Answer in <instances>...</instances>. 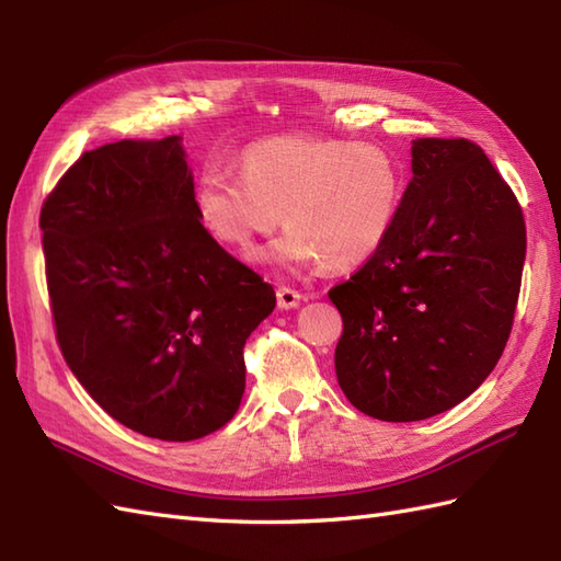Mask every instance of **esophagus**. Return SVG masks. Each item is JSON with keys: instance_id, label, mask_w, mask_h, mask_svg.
Masks as SVG:
<instances>
[{"instance_id": "esophagus-1", "label": "esophagus", "mask_w": 561, "mask_h": 561, "mask_svg": "<svg viewBox=\"0 0 561 561\" xmlns=\"http://www.w3.org/2000/svg\"><path fill=\"white\" fill-rule=\"evenodd\" d=\"M304 301V294L291 287H279L277 289V306L279 308H296Z\"/></svg>"}]
</instances>
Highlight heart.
<instances>
[{"label":"heart","instance_id":"b5f03b06","mask_svg":"<svg viewBox=\"0 0 561 561\" xmlns=\"http://www.w3.org/2000/svg\"><path fill=\"white\" fill-rule=\"evenodd\" d=\"M241 178L202 171L197 219L219 245L248 255L257 238L289 226L267 257L282 267L352 270L386 245L408 190L402 161L378 141L284 135L248 145Z\"/></svg>","mask_w":561,"mask_h":561}]
</instances>
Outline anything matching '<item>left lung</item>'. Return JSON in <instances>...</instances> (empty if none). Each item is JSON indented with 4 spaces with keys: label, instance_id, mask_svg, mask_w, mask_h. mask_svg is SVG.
Segmentation results:
<instances>
[{
    "label": "left lung",
    "instance_id": "left-lung-1",
    "mask_svg": "<svg viewBox=\"0 0 561 561\" xmlns=\"http://www.w3.org/2000/svg\"><path fill=\"white\" fill-rule=\"evenodd\" d=\"M412 173L386 245L328 291L344 323L340 388L383 422L426 420L480 388L526 260L523 209L474 141L416 139Z\"/></svg>",
    "mask_w": 561,
    "mask_h": 561
}]
</instances>
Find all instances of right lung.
<instances>
[{
	"label": "right lung",
	"instance_id": "add662e5",
	"mask_svg": "<svg viewBox=\"0 0 561 561\" xmlns=\"http://www.w3.org/2000/svg\"><path fill=\"white\" fill-rule=\"evenodd\" d=\"M181 137L83 151L41 209L55 337L113 420L193 440L236 414L277 296L202 229Z\"/></svg>",
	"mask_w": 561,
	"mask_h": 561
}]
</instances>
